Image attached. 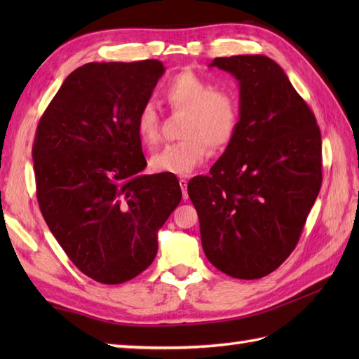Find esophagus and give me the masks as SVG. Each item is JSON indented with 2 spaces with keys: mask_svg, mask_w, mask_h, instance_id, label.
I'll return each mask as SVG.
<instances>
[{
  "mask_svg": "<svg viewBox=\"0 0 359 359\" xmlns=\"http://www.w3.org/2000/svg\"><path fill=\"white\" fill-rule=\"evenodd\" d=\"M179 185L182 188V196H184V199L187 201L188 199V191H187V185H188V180L187 179H179Z\"/></svg>",
  "mask_w": 359,
  "mask_h": 359,
  "instance_id": "34e87169",
  "label": "esophagus"
}]
</instances>
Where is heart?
I'll use <instances>...</instances> for the list:
<instances>
[{
    "instance_id": "b5f03b06",
    "label": "heart",
    "mask_w": 359,
    "mask_h": 359,
    "mask_svg": "<svg viewBox=\"0 0 359 359\" xmlns=\"http://www.w3.org/2000/svg\"><path fill=\"white\" fill-rule=\"evenodd\" d=\"M165 102L174 111L188 112L182 137L166 144L149 160L156 172L188 175L211 151L224 149L239 123V100L231 90L216 89L193 72H180L163 89ZM135 131L143 144L154 147L160 139V118L154 106L143 104L135 118Z\"/></svg>"
}]
</instances>
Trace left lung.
<instances>
[{"label": "left lung", "mask_w": 359, "mask_h": 359, "mask_svg": "<svg viewBox=\"0 0 359 359\" xmlns=\"http://www.w3.org/2000/svg\"><path fill=\"white\" fill-rule=\"evenodd\" d=\"M239 85V123L210 175L188 182L208 261L238 279L294 250L323 184L321 131L284 69L265 55L215 58Z\"/></svg>", "instance_id": "obj_1"}]
</instances>
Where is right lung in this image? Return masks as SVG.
Instances as JSON below:
<instances>
[{
	"mask_svg": "<svg viewBox=\"0 0 359 359\" xmlns=\"http://www.w3.org/2000/svg\"><path fill=\"white\" fill-rule=\"evenodd\" d=\"M163 74L158 60L88 63L67 75L36 128L41 215L75 266L102 284L148 269L157 233L182 199L174 174H143L135 131Z\"/></svg>",
	"mask_w": 359,
	"mask_h": 359,
	"instance_id": "right-lung-1",
	"label": "right lung"
}]
</instances>
